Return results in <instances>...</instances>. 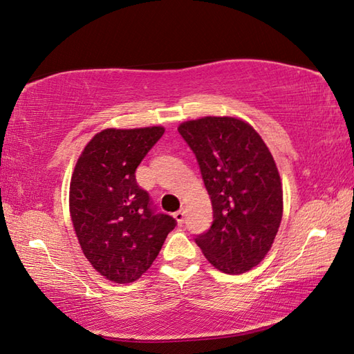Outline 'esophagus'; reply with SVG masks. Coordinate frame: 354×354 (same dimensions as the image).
I'll return each mask as SVG.
<instances>
[{"mask_svg":"<svg viewBox=\"0 0 354 354\" xmlns=\"http://www.w3.org/2000/svg\"><path fill=\"white\" fill-rule=\"evenodd\" d=\"M174 218L178 225H183L185 224V210H178L174 214Z\"/></svg>","mask_w":354,"mask_h":354,"instance_id":"esophagus-1","label":"esophagus"}]
</instances>
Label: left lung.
Instances as JSON below:
<instances>
[{
    "label": "left lung",
    "instance_id": "obj_1",
    "mask_svg": "<svg viewBox=\"0 0 354 354\" xmlns=\"http://www.w3.org/2000/svg\"><path fill=\"white\" fill-rule=\"evenodd\" d=\"M178 133L197 157L214 209L210 229L195 242L219 271L251 270L270 251L283 215V191L268 147L248 122L230 116L186 121Z\"/></svg>",
    "mask_w": 354,
    "mask_h": 354
}]
</instances>
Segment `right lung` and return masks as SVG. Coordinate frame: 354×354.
I'll return each instance as SVG.
<instances>
[{
	"label": "right lung",
	"instance_id": "1",
	"mask_svg": "<svg viewBox=\"0 0 354 354\" xmlns=\"http://www.w3.org/2000/svg\"><path fill=\"white\" fill-rule=\"evenodd\" d=\"M163 133L160 125L100 131L84 147L71 177L69 212L83 254L115 283L142 276L177 224L157 214L135 176Z\"/></svg>",
	"mask_w": 354,
	"mask_h": 354
}]
</instances>
